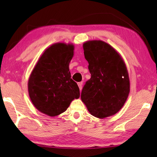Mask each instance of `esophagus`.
Instances as JSON below:
<instances>
[{
	"label": "esophagus",
	"instance_id": "esophagus-1",
	"mask_svg": "<svg viewBox=\"0 0 157 157\" xmlns=\"http://www.w3.org/2000/svg\"><path fill=\"white\" fill-rule=\"evenodd\" d=\"M78 86H79V90H80V91H82V82H78Z\"/></svg>",
	"mask_w": 157,
	"mask_h": 157
}]
</instances>
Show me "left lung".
Here are the masks:
<instances>
[{"mask_svg": "<svg viewBox=\"0 0 157 157\" xmlns=\"http://www.w3.org/2000/svg\"><path fill=\"white\" fill-rule=\"evenodd\" d=\"M83 49L91 77L82 89L81 100L92 116L101 119L113 116L129 94L125 63L112 46L101 40L84 42Z\"/></svg>", "mask_w": 157, "mask_h": 157, "instance_id": "obj_1", "label": "left lung"}]
</instances>
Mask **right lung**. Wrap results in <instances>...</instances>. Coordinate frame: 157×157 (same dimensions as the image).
I'll return each mask as SVG.
<instances>
[{"label":"right lung","instance_id":"add662e5","mask_svg":"<svg viewBox=\"0 0 157 157\" xmlns=\"http://www.w3.org/2000/svg\"><path fill=\"white\" fill-rule=\"evenodd\" d=\"M73 44L56 43L39 58L28 79L29 96L37 110L56 116L79 98L78 84L71 79L69 63L74 55Z\"/></svg>","mask_w":157,"mask_h":157}]
</instances>
